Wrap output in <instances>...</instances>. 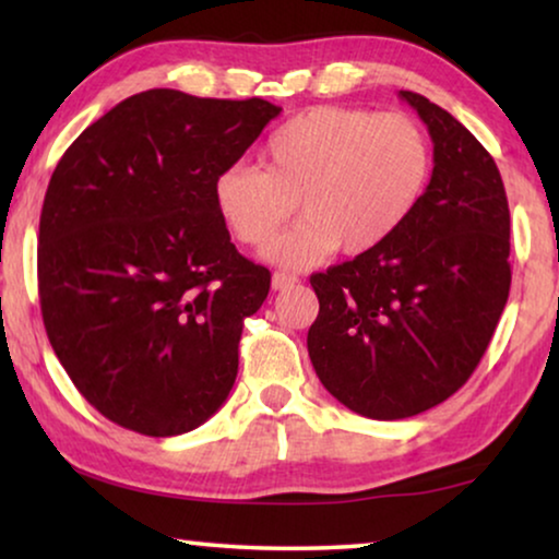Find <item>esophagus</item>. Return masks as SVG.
Here are the masks:
<instances>
[{
    "instance_id": "34e87169",
    "label": "esophagus",
    "mask_w": 559,
    "mask_h": 559,
    "mask_svg": "<svg viewBox=\"0 0 559 559\" xmlns=\"http://www.w3.org/2000/svg\"><path fill=\"white\" fill-rule=\"evenodd\" d=\"M297 280L295 274H289V272H274L272 274V289H287V287H295L297 285Z\"/></svg>"
}]
</instances>
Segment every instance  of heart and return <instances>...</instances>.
<instances>
[{"instance_id": "heart-1", "label": "heart", "mask_w": 559, "mask_h": 559, "mask_svg": "<svg viewBox=\"0 0 559 559\" xmlns=\"http://www.w3.org/2000/svg\"><path fill=\"white\" fill-rule=\"evenodd\" d=\"M432 173L425 129L400 111L312 106L266 136L262 167L234 163L213 180V203L243 247L262 249L293 218L302 221L264 251L302 270L358 257L392 239L423 201Z\"/></svg>"}]
</instances>
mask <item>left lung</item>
<instances>
[{"label": "left lung", "instance_id": "left-lung-1", "mask_svg": "<svg viewBox=\"0 0 559 559\" xmlns=\"http://www.w3.org/2000/svg\"><path fill=\"white\" fill-rule=\"evenodd\" d=\"M400 96L432 136V178L392 239L310 277L318 379L371 419H404L455 394L509 300V201L484 144L430 98Z\"/></svg>", "mask_w": 559, "mask_h": 559}]
</instances>
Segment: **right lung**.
<instances>
[{"instance_id": "right-lung-1", "label": "right lung", "mask_w": 559, "mask_h": 559, "mask_svg": "<svg viewBox=\"0 0 559 559\" xmlns=\"http://www.w3.org/2000/svg\"><path fill=\"white\" fill-rule=\"evenodd\" d=\"M280 111L152 88L60 157L37 236L43 323L75 389L111 423L170 438L231 392L243 318L272 274L236 251L213 180Z\"/></svg>"}]
</instances>
